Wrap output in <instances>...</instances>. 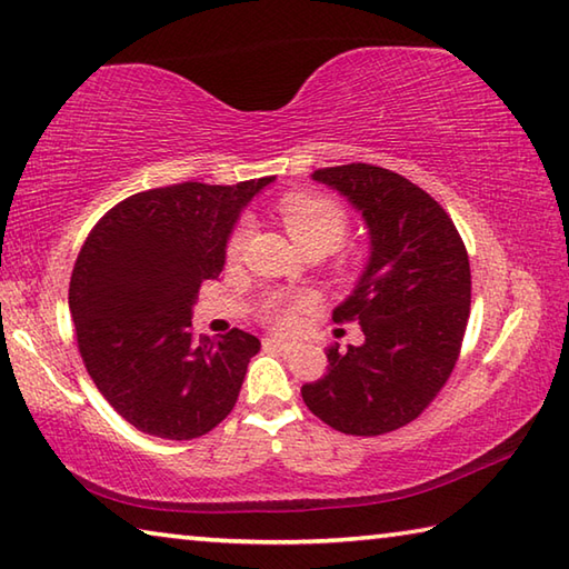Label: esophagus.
Instances as JSON below:
<instances>
[{"label": "esophagus", "mask_w": 569, "mask_h": 569, "mask_svg": "<svg viewBox=\"0 0 569 569\" xmlns=\"http://www.w3.org/2000/svg\"><path fill=\"white\" fill-rule=\"evenodd\" d=\"M263 348H268V350H281V353H288V350H291L293 346L286 343V340H281V338H266V340H263Z\"/></svg>", "instance_id": "esophagus-1"}]
</instances>
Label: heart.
<instances>
[{
    "label": "heart",
    "mask_w": 569,
    "mask_h": 569,
    "mask_svg": "<svg viewBox=\"0 0 569 569\" xmlns=\"http://www.w3.org/2000/svg\"><path fill=\"white\" fill-rule=\"evenodd\" d=\"M283 211V223L291 239L301 246H311V243H326L333 249L340 241H343L346 229H348V219L343 209L336 201L326 199V196H316V193H293L288 196L281 206ZM251 226L241 223L239 229L233 231L231 241H229V256L236 258L246 246V239H249ZM301 306H306V298H281L276 296L263 306V318L268 326H273L276 330H291L296 326V311Z\"/></svg>",
    "instance_id": "heart-1"
}]
</instances>
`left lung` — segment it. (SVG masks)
Here are the masks:
<instances>
[{"mask_svg":"<svg viewBox=\"0 0 569 569\" xmlns=\"http://www.w3.org/2000/svg\"><path fill=\"white\" fill-rule=\"evenodd\" d=\"M311 179L338 191L368 231V261L333 320H358L363 343L326 348L306 383L308 410L346 436H383L416 420L446 386L470 316V261L442 206L400 173L348 163Z\"/></svg>","mask_w":569,"mask_h":569,"instance_id":"1","label":"left lung"}]
</instances>
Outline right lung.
<instances>
[{
    "instance_id": "obj_1",
    "label": "right lung",
    "mask_w": 569,
    "mask_h": 569,
    "mask_svg": "<svg viewBox=\"0 0 569 569\" xmlns=\"http://www.w3.org/2000/svg\"><path fill=\"white\" fill-rule=\"evenodd\" d=\"M273 177L236 186L186 181L133 193L101 219L74 263L69 311L101 396L133 428L191 440L239 398L261 340L233 328L193 338L206 278H219L241 211Z\"/></svg>"
}]
</instances>
